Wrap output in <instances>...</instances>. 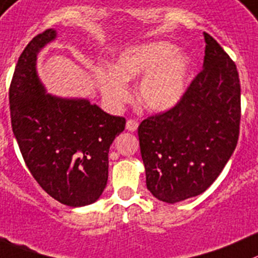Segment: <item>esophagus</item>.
<instances>
[{
  "mask_svg": "<svg viewBox=\"0 0 258 258\" xmlns=\"http://www.w3.org/2000/svg\"><path fill=\"white\" fill-rule=\"evenodd\" d=\"M138 121H137V120H134V119H129V120H126V125H125V126H126V131H129V132H136L137 129H138Z\"/></svg>",
  "mask_w": 258,
  "mask_h": 258,
  "instance_id": "obj_1",
  "label": "esophagus"
}]
</instances>
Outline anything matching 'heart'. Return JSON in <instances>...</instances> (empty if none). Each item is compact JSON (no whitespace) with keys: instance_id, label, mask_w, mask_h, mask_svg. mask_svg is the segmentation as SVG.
<instances>
[{"instance_id":"obj_1","label":"heart","mask_w":258,"mask_h":258,"mask_svg":"<svg viewBox=\"0 0 258 258\" xmlns=\"http://www.w3.org/2000/svg\"><path fill=\"white\" fill-rule=\"evenodd\" d=\"M188 60L167 41H154L125 49L110 64L97 71V83L105 102L120 107L131 99L126 83L145 77L138 86L142 104L154 112L172 109L186 87Z\"/></svg>"}]
</instances>
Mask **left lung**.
<instances>
[{"mask_svg": "<svg viewBox=\"0 0 258 258\" xmlns=\"http://www.w3.org/2000/svg\"><path fill=\"white\" fill-rule=\"evenodd\" d=\"M205 57L180 101L138 127L147 188L175 204L204 192L237 147L241 85L235 63L204 33Z\"/></svg>", "mask_w": 258, "mask_h": 258, "instance_id": "8db88e82", "label": "left lung"}]
</instances>
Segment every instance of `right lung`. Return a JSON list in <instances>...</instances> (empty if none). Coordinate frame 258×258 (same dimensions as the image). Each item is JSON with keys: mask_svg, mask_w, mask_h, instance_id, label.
<instances>
[{"mask_svg": "<svg viewBox=\"0 0 258 258\" xmlns=\"http://www.w3.org/2000/svg\"><path fill=\"white\" fill-rule=\"evenodd\" d=\"M55 36L54 29L38 34L17 60L9 91L12 132L41 188L62 204L85 207L106 187L110 146L126 121L86 99L45 94L36 55Z\"/></svg>", "mask_w": 258, "mask_h": 258, "instance_id": "1", "label": "right lung"}]
</instances>
